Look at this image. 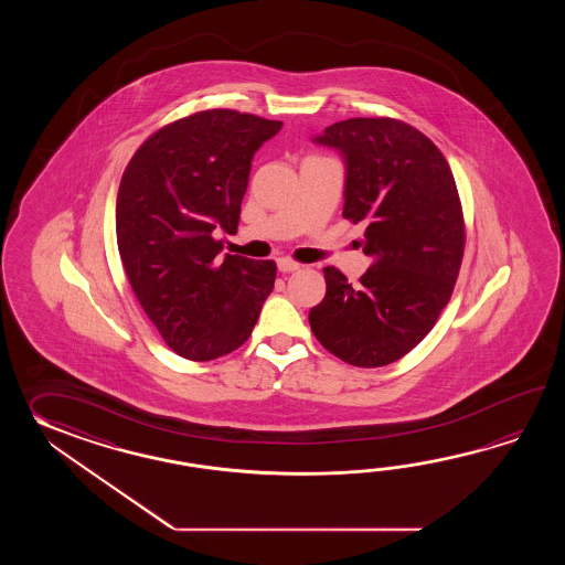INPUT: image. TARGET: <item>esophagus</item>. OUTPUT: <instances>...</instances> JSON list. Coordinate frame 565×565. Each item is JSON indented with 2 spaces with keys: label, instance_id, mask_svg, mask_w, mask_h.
<instances>
[{
  "label": "esophagus",
  "instance_id": "34e87169",
  "mask_svg": "<svg viewBox=\"0 0 565 565\" xmlns=\"http://www.w3.org/2000/svg\"><path fill=\"white\" fill-rule=\"evenodd\" d=\"M277 268L278 273H295V270H299L300 265L292 263V260H288V258H278Z\"/></svg>",
  "mask_w": 565,
  "mask_h": 565
}]
</instances>
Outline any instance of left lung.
<instances>
[{
    "instance_id": "left-lung-1",
    "label": "left lung",
    "mask_w": 565,
    "mask_h": 565,
    "mask_svg": "<svg viewBox=\"0 0 565 565\" xmlns=\"http://www.w3.org/2000/svg\"><path fill=\"white\" fill-rule=\"evenodd\" d=\"M312 143L343 159V217L367 226L373 265L355 287L327 266L309 323L339 360L382 367L416 348L450 300L465 253L457 183L438 147L402 120H339Z\"/></svg>"
}]
</instances>
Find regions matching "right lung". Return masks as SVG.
Masks as SVG:
<instances>
[{
  "instance_id": "obj_1",
  "label": "right lung",
  "mask_w": 565,
  "mask_h": 565,
  "mask_svg": "<svg viewBox=\"0 0 565 565\" xmlns=\"http://www.w3.org/2000/svg\"><path fill=\"white\" fill-rule=\"evenodd\" d=\"M282 129L230 108L159 129L132 156L117 195V244L135 297L169 348L210 361L253 333L277 266L222 254L254 153Z\"/></svg>"
}]
</instances>
